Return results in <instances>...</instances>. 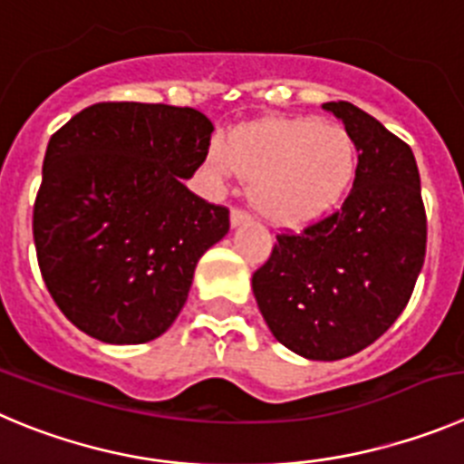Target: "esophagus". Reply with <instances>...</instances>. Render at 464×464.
<instances>
[{
    "instance_id": "1",
    "label": "esophagus",
    "mask_w": 464,
    "mask_h": 464,
    "mask_svg": "<svg viewBox=\"0 0 464 464\" xmlns=\"http://www.w3.org/2000/svg\"><path fill=\"white\" fill-rule=\"evenodd\" d=\"M246 222H249V215H246L245 210H240V208H233V210H231V227L237 228V227H242V224H246Z\"/></svg>"
}]
</instances>
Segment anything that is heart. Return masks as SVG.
Instances as JSON below:
<instances>
[{
	"label": "heart",
	"mask_w": 464,
	"mask_h": 464,
	"mask_svg": "<svg viewBox=\"0 0 464 464\" xmlns=\"http://www.w3.org/2000/svg\"><path fill=\"white\" fill-rule=\"evenodd\" d=\"M249 180V198L276 224H304L341 201L357 171V146L339 123L270 119L246 125L224 144L212 171Z\"/></svg>",
	"instance_id": "obj_1"
}]
</instances>
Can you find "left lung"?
I'll use <instances>...</instances> for the list:
<instances>
[{
  "label": "left lung",
  "mask_w": 464,
  "mask_h": 464,
  "mask_svg": "<svg viewBox=\"0 0 464 464\" xmlns=\"http://www.w3.org/2000/svg\"><path fill=\"white\" fill-rule=\"evenodd\" d=\"M357 146L343 206L302 233H281L252 276L279 343L314 362L359 353L408 306L426 258V210L412 149L350 102H324Z\"/></svg>",
  "instance_id": "8db88e82"
}]
</instances>
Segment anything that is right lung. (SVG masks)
Segmentation results:
<instances>
[{
  "label": "right lung",
  "mask_w": 464,
  "mask_h": 464,
  "mask_svg": "<svg viewBox=\"0 0 464 464\" xmlns=\"http://www.w3.org/2000/svg\"><path fill=\"white\" fill-rule=\"evenodd\" d=\"M212 123L192 107L98 102L56 130L34 203L47 291L102 343H146L173 324L228 210L189 192Z\"/></svg>",
  "instance_id": "right-lung-1"
}]
</instances>
